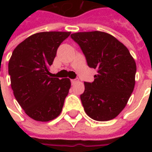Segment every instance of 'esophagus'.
Instances as JSON below:
<instances>
[{"label":"esophagus","instance_id":"34e87169","mask_svg":"<svg viewBox=\"0 0 152 152\" xmlns=\"http://www.w3.org/2000/svg\"><path fill=\"white\" fill-rule=\"evenodd\" d=\"M76 82V80H71V83H72V84H75V83Z\"/></svg>","mask_w":152,"mask_h":152}]
</instances>
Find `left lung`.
I'll return each instance as SVG.
<instances>
[{"mask_svg":"<svg viewBox=\"0 0 152 152\" xmlns=\"http://www.w3.org/2000/svg\"><path fill=\"white\" fill-rule=\"evenodd\" d=\"M80 47L89 67L98 70L92 83L85 82L80 100L93 120L107 121L120 114L135 86L136 63L125 45L103 31L71 35Z\"/></svg>","mask_w":152,"mask_h":152,"instance_id":"obj_1","label":"left lung"}]
</instances>
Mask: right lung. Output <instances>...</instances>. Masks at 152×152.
<instances>
[{"label":"right lung","instance_id":"add662e5","mask_svg":"<svg viewBox=\"0 0 152 152\" xmlns=\"http://www.w3.org/2000/svg\"><path fill=\"white\" fill-rule=\"evenodd\" d=\"M70 31H43L30 36L15 48L9 61V75L15 99L35 121H52L63 109L71 88L68 78L51 77L49 67Z\"/></svg>","mask_w":152,"mask_h":152}]
</instances>
